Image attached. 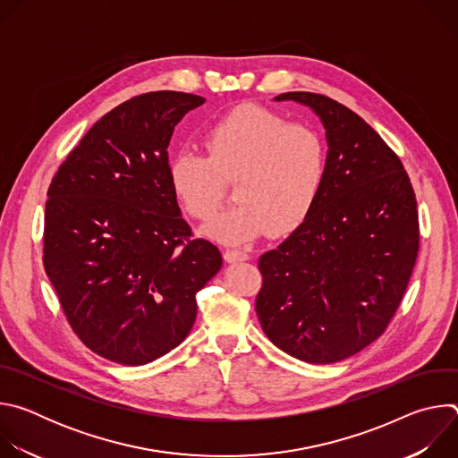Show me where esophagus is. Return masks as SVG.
I'll return each instance as SVG.
<instances>
[{"mask_svg":"<svg viewBox=\"0 0 458 458\" xmlns=\"http://www.w3.org/2000/svg\"><path fill=\"white\" fill-rule=\"evenodd\" d=\"M250 255L242 250H225V260L228 263H241V260H248Z\"/></svg>","mask_w":458,"mask_h":458,"instance_id":"1","label":"esophagus"}]
</instances>
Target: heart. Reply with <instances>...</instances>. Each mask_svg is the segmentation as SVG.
I'll return each mask as SVG.
<instances>
[{"instance_id": "obj_1", "label": "heart", "mask_w": 458, "mask_h": 458, "mask_svg": "<svg viewBox=\"0 0 458 458\" xmlns=\"http://www.w3.org/2000/svg\"><path fill=\"white\" fill-rule=\"evenodd\" d=\"M207 157L190 150L168 163V182L193 219H212L226 184L235 181V207L216 217L205 233L223 242H246L270 230L295 232L311 214L326 175V145L315 128L265 106L242 105L203 134Z\"/></svg>"}]
</instances>
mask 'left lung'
<instances>
[{
	"instance_id": "left-lung-1",
	"label": "left lung",
	"mask_w": 458,
	"mask_h": 458,
	"mask_svg": "<svg viewBox=\"0 0 458 458\" xmlns=\"http://www.w3.org/2000/svg\"><path fill=\"white\" fill-rule=\"evenodd\" d=\"M276 99L315 110L328 157L310 217L259 259L255 311L288 355L339 362L378 339L404 297L419 253L415 191L399 156L348 106L313 92Z\"/></svg>"
}]
</instances>
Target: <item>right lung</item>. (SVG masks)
Segmentation results:
<instances>
[{
  "label": "right lung",
  "instance_id": "add662e5",
  "mask_svg": "<svg viewBox=\"0 0 458 458\" xmlns=\"http://www.w3.org/2000/svg\"><path fill=\"white\" fill-rule=\"evenodd\" d=\"M205 98L159 90L105 114L48 186L43 265L76 335L94 353L141 366L190 334L198 293L223 267L195 239L168 182L175 124Z\"/></svg>",
  "mask_w": 458,
  "mask_h": 458
}]
</instances>
